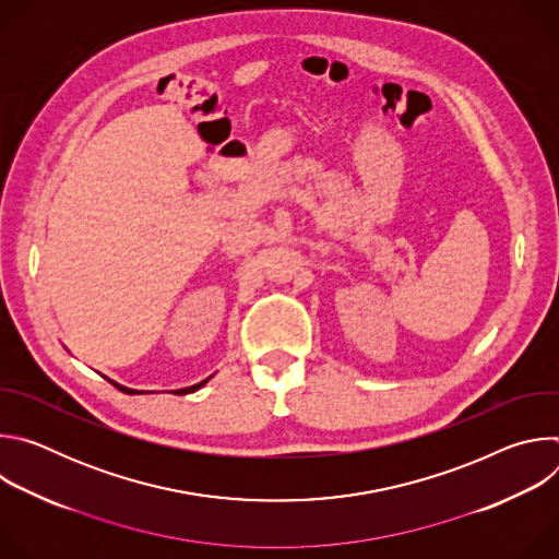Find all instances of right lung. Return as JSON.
Instances as JSON below:
<instances>
[{"label":"right lung","instance_id":"add662e5","mask_svg":"<svg viewBox=\"0 0 559 559\" xmlns=\"http://www.w3.org/2000/svg\"><path fill=\"white\" fill-rule=\"evenodd\" d=\"M210 378H212V376H210ZM210 378H205V380H201V382H197V384H192V386H183V389H175V391H173V393H177V395H186V393H192V391H197V389H201V386H203V384H205V382H207V380H210ZM108 380H110V378H108ZM110 382H112V384H115V386H117V389H121V391H123V393H130V395H132V393H145V391H141V389H130V386H123V384H119V382H115V380H110Z\"/></svg>","mask_w":559,"mask_h":559}]
</instances>
